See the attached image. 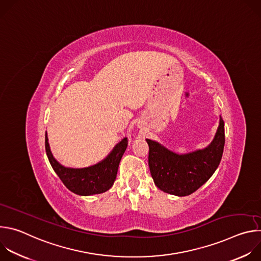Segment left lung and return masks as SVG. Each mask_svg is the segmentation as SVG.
Listing matches in <instances>:
<instances>
[{"label": "left lung", "mask_w": 261, "mask_h": 261, "mask_svg": "<svg viewBox=\"0 0 261 261\" xmlns=\"http://www.w3.org/2000/svg\"><path fill=\"white\" fill-rule=\"evenodd\" d=\"M148 167L157 187L165 193L187 196L199 189L218 168L225 143L224 122L220 117L213 141L202 150L178 155L157 141L146 139Z\"/></svg>", "instance_id": "1"}]
</instances>
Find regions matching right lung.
I'll use <instances>...</instances> for the list:
<instances>
[{
    "label": "right lung",
    "instance_id": "1",
    "mask_svg": "<svg viewBox=\"0 0 261 261\" xmlns=\"http://www.w3.org/2000/svg\"><path fill=\"white\" fill-rule=\"evenodd\" d=\"M127 145L128 138L125 137L101 162L85 168H69L61 165L54 158L50 152L47 133H45V150L51 167L71 192L82 196L100 194L113 187L120 161Z\"/></svg>",
    "mask_w": 261,
    "mask_h": 261
}]
</instances>
